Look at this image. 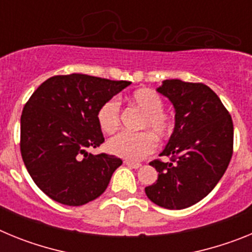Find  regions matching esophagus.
Wrapping results in <instances>:
<instances>
[{"label": "esophagus", "mask_w": 252, "mask_h": 252, "mask_svg": "<svg viewBox=\"0 0 252 252\" xmlns=\"http://www.w3.org/2000/svg\"><path fill=\"white\" fill-rule=\"evenodd\" d=\"M126 165L130 166V168H132V169H139V168H141V164H140V162L126 161Z\"/></svg>", "instance_id": "1"}]
</instances>
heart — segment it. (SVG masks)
<instances>
[{
	"label": "heart",
	"instance_id": "heart-1",
	"mask_svg": "<svg viewBox=\"0 0 252 252\" xmlns=\"http://www.w3.org/2000/svg\"><path fill=\"white\" fill-rule=\"evenodd\" d=\"M130 101L144 112L140 127L148 128L158 140L168 136L171 130V122L162 112L164 103L157 93L150 90H139L131 95ZM97 122L99 128L106 133H112L117 130L120 125V107L116 99H110L99 107ZM154 137L148 132L135 135L121 132L108 140L107 149L116 157L136 161L155 150Z\"/></svg>",
	"mask_w": 252,
	"mask_h": 252
}]
</instances>
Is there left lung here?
<instances>
[{
  "label": "left lung",
  "mask_w": 252,
  "mask_h": 252,
  "mask_svg": "<svg viewBox=\"0 0 252 252\" xmlns=\"http://www.w3.org/2000/svg\"><path fill=\"white\" fill-rule=\"evenodd\" d=\"M157 91L175 111L174 130L159 154L171 161L150 162L159 174L145 193L162 208L184 209L207 197L223 177L232 157V119L203 83L165 79Z\"/></svg>",
  "instance_id": "obj_1"
}]
</instances>
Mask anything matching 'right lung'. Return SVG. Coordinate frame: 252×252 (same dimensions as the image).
<instances>
[{
	"label": "right lung",
	"mask_w": 252,
	"mask_h": 252,
	"mask_svg": "<svg viewBox=\"0 0 252 252\" xmlns=\"http://www.w3.org/2000/svg\"><path fill=\"white\" fill-rule=\"evenodd\" d=\"M130 84L73 73L49 78L32 93L21 115V155L51 199L83 206L106 190L122 160L87 150L104 141L99 107Z\"/></svg>",
	"instance_id": "1"
}]
</instances>
